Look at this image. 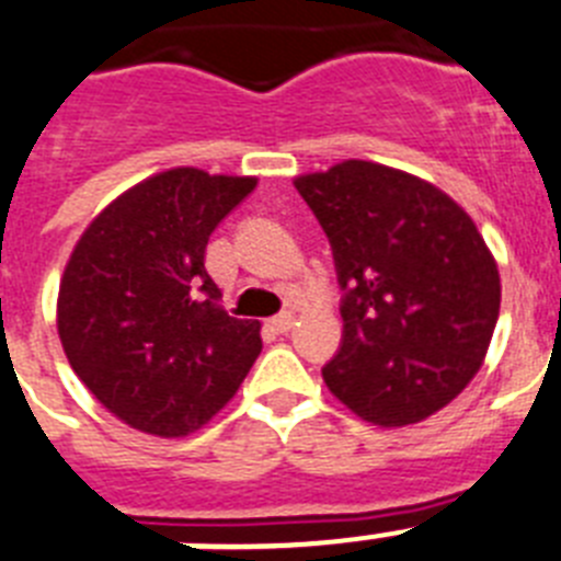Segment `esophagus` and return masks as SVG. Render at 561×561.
Wrapping results in <instances>:
<instances>
[{"label": "esophagus", "mask_w": 561, "mask_h": 561, "mask_svg": "<svg viewBox=\"0 0 561 561\" xmlns=\"http://www.w3.org/2000/svg\"><path fill=\"white\" fill-rule=\"evenodd\" d=\"M271 328L276 330V333H287V330L294 328V313H279L271 319Z\"/></svg>", "instance_id": "1"}]
</instances>
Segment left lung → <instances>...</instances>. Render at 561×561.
<instances>
[{
  "mask_svg": "<svg viewBox=\"0 0 561 561\" xmlns=\"http://www.w3.org/2000/svg\"><path fill=\"white\" fill-rule=\"evenodd\" d=\"M333 248L341 347L321 375L375 426H409L460 396L500 316V274L474 220L415 174L344 160L301 174Z\"/></svg>",
  "mask_w": 561,
  "mask_h": 561,
  "instance_id": "8db88e82",
  "label": "left lung"
}]
</instances>
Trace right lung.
I'll return each instance as SVG.
<instances>
[{"label":"right lung","mask_w":561,"mask_h":561,"mask_svg":"<svg viewBox=\"0 0 561 561\" xmlns=\"http://www.w3.org/2000/svg\"><path fill=\"white\" fill-rule=\"evenodd\" d=\"M256 178L169 169L112 199L58 285L67 362L112 415L183 437L211 421L262 353L260 321L228 316L208 237Z\"/></svg>","instance_id":"right-lung-1"}]
</instances>
